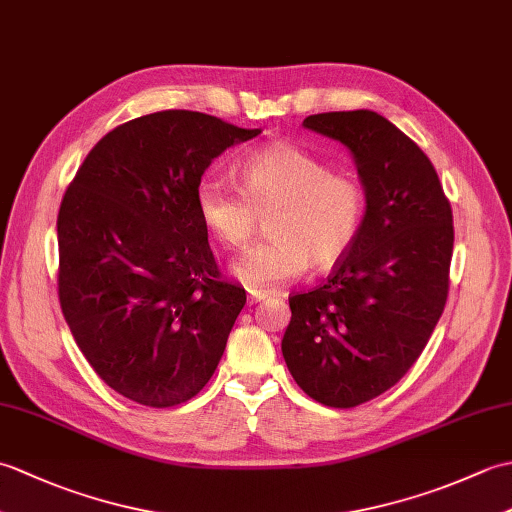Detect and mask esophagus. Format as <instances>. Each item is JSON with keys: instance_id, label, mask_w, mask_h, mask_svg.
I'll list each match as a JSON object with an SVG mask.
<instances>
[{"instance_id": "obj_1", "label": "esophagus", "mask_w": 512, "mask_h": 512, "mask_svg": "<svg viewBox=\"0 0 512 512\" xmlns=\"http://www.w3.org/2000/svg\"><path fill=\"white\" fill-rule=\"evenodd\" d=\"M264 299H268V292H248V303H259Z\"/></svg>"}]
</instances>
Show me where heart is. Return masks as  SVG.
<instances>
[{"instance_id": "obj_1", "label": "heart", "mask_w": 512, "mask_h": 512, "mask_svg": "<svg viewBox=\"0 0 512 512\" xmlns=\"http://www.w3.org/2000/svg\"><path fill=\"white\" fill-rule=\"evenodd\" d=\"M242 189L222 178H204L195 189L202 226L228 248L244 246L268 213L264 242L233 264L250 290L268 292L299 279L314 264L343 262L361 235L367 191L352 171L330 169L328 160L292 143L248 154L239 165Z\"/></svg>"}]
</instances>
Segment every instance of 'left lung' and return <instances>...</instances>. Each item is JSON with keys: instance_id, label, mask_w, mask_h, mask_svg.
<instances>
[{"instance_id": "1", "label": "left lung", "mask_w": 512, "mask_h": 512, "mask_svg": "<svg viewBox=\"0 0 512 512\" xmlns=\"http://www.w3.org/2000/svg\"><path fill=\"white\" fill-rule=\"evenodd\" d=\"M303 127L352 151L367 217L328 281L288 299L281 352L310 398L350 409L394 387L436 328L449 295L453 213L431 160L385 116L325 112Z\"/></svg>"}]
</instances>
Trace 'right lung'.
<instances>
[{
    "label": "right lung",
    "instance_id": "right-lung-1",
    "mask_svg": "<svg viewBox=\"0 0 512 512\" xmlns=\"http://www.w3.org/2000/svg\"><path fill=\"white\" fill-rule=\"evenodd\" d=\"M257 134L189 110L140 116L94 145L63 195L65 323L103 383L138 405L191 400L224 354L246 292L222 279L195 189Z\"/></svg>",
    "mask_w": 512,
    "mask_h": 512
}]
</instances>
